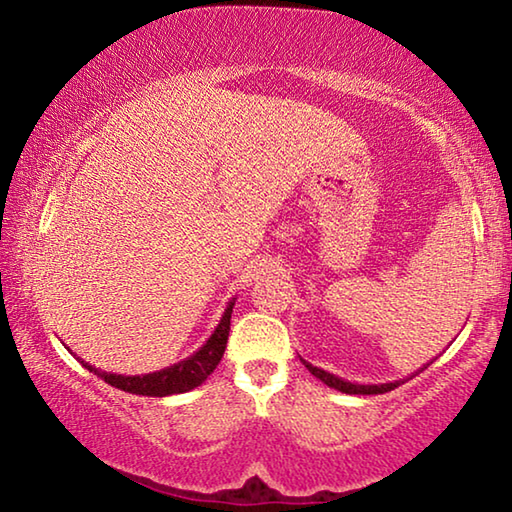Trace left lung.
<instances>
[{"label": "left lung", "instance_id": "1", "mask_svg": "<svg viewBox=\"0 0 512 512\" xmlns=\"http://www.w3.org/2000/svg\"><path fill=\"white\" fill-rule=\"evenodd\" d=\"M302 363H305V368L311 372V375L314 377H318L320 381H323V384H327L329 388H336V391H341V393H348V395H381V393H388V391H395L397 386L400 384H404L406 379H411V377H406V379H397V381H388V384H352V381H348V379H341V377H336V375H332V372H327V370H323V368H316V366H311L309 361H305V359H300ZM431 363V361H429ZM427 363V366H429ZM427 366H422L418 372H422L424 368ZM418 372H415V375H418Z\"/></svg>", "mask_w": 512, "mask_h": 512}]
</instances>
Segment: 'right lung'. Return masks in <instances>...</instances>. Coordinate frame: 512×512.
Returning a JSON list of instances; mask_svg holds the SVG:
<instances>
[{
  "label": "right lung",
  "instance_id": "right-lung-1",
  "mask_svg": "<svg viewBox=\"0 0 512 512\" xmlns=\"http://www.w3.org/2000/svg\"><path fill=\"white\" fill-rule=\"evenodd\" d=\"M232 298L225 307L219 325L212 332L210 339L203 343L201 350L189 354L187 359L173 363L169 368H162L158 372H149V375H115V372H106L90 366V363L81 361L85 368L94 375L101 377L106 384L119 388V391L133 393V395H149V397H167L176 393H187L192 388L201 386L203 381L212 375L214 368L219 366V361L225 352V343H228L230 334V316L232 307H235Z\"/></svg>",
  "mask_w": 512,
  "mask_h": 512
}]
</instances>
